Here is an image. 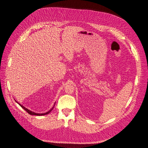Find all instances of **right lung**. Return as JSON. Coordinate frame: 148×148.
<instances>
[{
    "label": "right lung",
    "mask_w": 148,
    "mask_h": 148,
    "mask_svg": "<svg viewBox=\"0 0 148 148\" xmlns=\"http://www.w3.org/2000/svg\"><path fill=\"white\" fill-rule=\"evenodd\" d=\"M15 100V101H16L17 103H18L24 110H25L29 114H30V115H37V116H42V115H47V114H48L49 113H50L51 111H52V110L53 109V108H54V106H53V107L51 108V109H50L49 111H48V112H45V113H44V114H38V113H36V112H32V111H30V110H29L28 109H27V108H26L25 107H24L23 106H22L21 104H20V103H18L17 101L16 100Z\"/></svg>",
    "instance_id": "obj_1"
}]
</instances>
